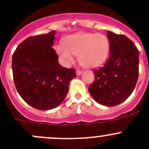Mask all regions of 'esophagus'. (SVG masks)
I'll use <instances>...</instances> for the list:
<instances>
[{"instance_id":"obj_1","label":"esophagus","mask_w":149,"mask_h":149,"mask_svg":"<svg viewBox=\"0 0 149 149\" xmlns=\"http://www.w3.org/2000/svg\"><path fill=\"white\" fill-rule=\"evenodd\" d=\"M81 73H82L81 70H76V75H77V76H80V75L81 74Z\"/></svg>"}]
</instances>
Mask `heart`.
I'll return each instance as SVG.
<instances>
[{
	"mask_svg": "<svg viewBox=\"0 0 149 149\" xmlns=\"http://www.w3.org/2000/svg\"><path fill=\"white\" fill-rule=\"evenodd\" d=\"M65 44H58L55 50L65 65L79 55V61L85 67L95 68L103 65L109 53V41L104 34L81 32L67 37Z\"/></svg>",
	"mask_w": 149,
	"mask_h": 149,
	"instance_id": "heart-1",
	"label": "heart"
}]
</instances>
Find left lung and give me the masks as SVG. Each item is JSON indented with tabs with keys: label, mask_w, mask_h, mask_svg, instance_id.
<instances>
[{
	"label": "left lung",
	"mask_w": 149,
	"mask_h": 149,
	"mask_svg": "<svg viewBox=\"0 0 149 149\" xmlns=\"http://www.w3.org/2000/svg\"><path fill=\"white\" fill-rule=\"evenodd\" d=\"M109 57L102 67L94 70V81L88 91L97 102L107 107L127 100L139 78V52L133 42L123 34L110 31Z\"/></svg>",
	"instance_id": "obj_1"
}]
</instances>
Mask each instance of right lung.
Returning <instances> with one entry per match:
<instances>
[{"mask_svg": "<svg viewBox=\"0 0 149 149\" xmlns=\"http://www.w3.org/2000/svg\"><path fill=\"white\" fill-rule=\"evenodd\" d=\"M55 31L26 38L12 56V70L19 95L30 106L48 110L59 106L76 76V70L63 67L52 47Z\"/></svg>", "mask_w": 149, "mask_h": 149, "instance_id": "1", "label": "right lung"}]
</instances>
